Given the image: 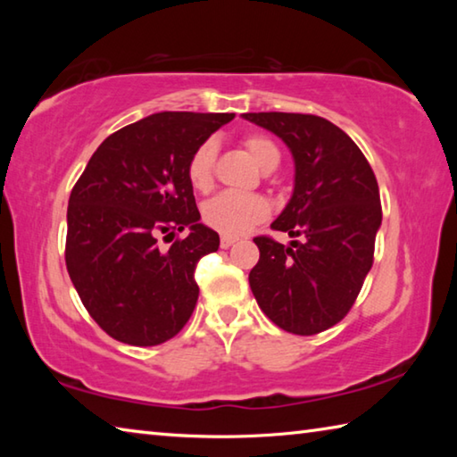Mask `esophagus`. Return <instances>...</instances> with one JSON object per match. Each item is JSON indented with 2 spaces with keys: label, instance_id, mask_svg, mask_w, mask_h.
<instances>
[{
  "label": "esophagus",
  "instance_id": "esophagus-1",
  "mask_svg": "<svg viewBox=\"0 0 457 457\" xmlns=\"http://www.w3.org/2000/svg\"><path fill=\"white\" fill-rule=\"evenodd\" d=\"M236 242H237L236 236H226V234H223L221 239H220V245L221 247H229V245H234Z\"/></svg>",
  "mask_w": 457,
  "mask_h": 457
}]
</instances>
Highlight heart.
Masks as SVG:
<instances>
[{"mask_svg": "<svg viewBox=\"0 0 457 457\" xmlns=\"http://www.w3.org/2000/svg\"><path fill=\"white\" fill-rule=\"evenodd\" d=\"M244 143L253 161H256L264 171H274V169L280 165V149H278V145L270 137L252 133L245 137ZM215 154H218V145H215L213 138H207V141L201 143L197 149L191 153V157L187 161V179L193 189H212ZM268 199L256 195V193L223 191L204 205V221L210 228L218 229L226 236L244 234V231L253 228L256 223L264 221L268 218Z\"/></svg>", "mask_w": 457, "mask_h": 457, "instance_id": "heart-1", "label": "heart"}]
</instances>
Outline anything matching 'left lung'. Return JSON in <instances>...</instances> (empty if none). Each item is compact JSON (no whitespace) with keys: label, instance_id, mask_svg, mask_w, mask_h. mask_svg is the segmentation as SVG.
Segmentation results:
<instances>
[{"label":"left lung","instance_id":"obj_1","mask_svg":"<svg viewBox=\"0 0 457 457\" xmlns=\"http://www.w3.org/2000/svg\"><path fill=\"white\" fill-rule=\"evenodd\" d=\"M280 137L294 159V191L272 229L290 245L253 237L260 260L250 288L270 320L292 335H319L351 311L373 266L381 197L353 138L314 114L245 112Z\"/></svg>","mask_w":457,"mask_h":457}]
</instances>
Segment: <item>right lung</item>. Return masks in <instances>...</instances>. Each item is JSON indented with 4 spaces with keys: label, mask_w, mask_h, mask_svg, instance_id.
<instances>
[{
    "label": "right lung",
    "mask_w": 457,
    "mask_h": 457,
    "mask_svg": "<svg viewBox=\"0 0 457 457\" xmlns=\"http://www.w3.org/2000/svg\"><path fill=\"white\" fill-rule=\"evenodd\" d=\"M231 112H157L106 137L68 201L66 268L84 308L106 335L154 346L193 314L197 262L218 252L201 215L187 161ZM190 234L161 251L159 235Z\"/></svg>",
    "instance_id": "right-lung-1"
}]
</instances>
